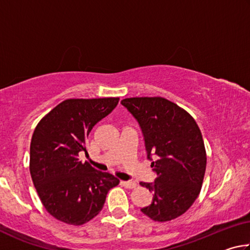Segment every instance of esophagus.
I'll list each match as a JSON object with an SVG mask.
<instances>
[{
  "instance_id": "esophagus-1",
  "label": "esophagus",
  "mask_w": 250,
  "mask_h": 250,
  "mask_svg": "<svg viewBox=\"0 0 250 250\" xmlns=\"http://www.w3.org/2000/svg\"><path fill=\"white\" fill-rule=\"evenodd\" d=\"M121 185L125 186V188H134L137 183L134 181H121Z\"/></svg>"
}]
</instances>
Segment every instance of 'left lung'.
<instances>
[{"instance_id":"1","label":"left lung","mask_w":250,"mask_h":250,"mask_svg":"<svg viewBox=\"0 0 250 250\" xmlns=\"http://www.w3.org/2000/svg\"><path fill=\"white\" fill-rule=\"evenodd\" d=\"M121 104L140 125L156 174L153 183H140L153 193L141 211L155 222L172 221L192 206L201 191L206 168L201 130L191 115L166 98H125Z\"/></svg>"}]
</instances>
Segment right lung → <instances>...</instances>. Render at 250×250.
<instances>
[{"label":"right lung","instance_id":"right-lung-1","mask_svg":"<svg viewBox=\"0 0 250 250\" xmlns=\"http://www.w3.org/2000/svg\"><path fill=\"white\" fill-rule=\"evenodd\" d=\"M119 98L67 99L46 115L34 131L29 171L42 203L56 219L83 225L100 213L110 188L119 180L88 162L84 143L91 129L107 117Z\"/></svg>","mask_w":250,"mask_h":250}]
</instances>
